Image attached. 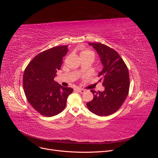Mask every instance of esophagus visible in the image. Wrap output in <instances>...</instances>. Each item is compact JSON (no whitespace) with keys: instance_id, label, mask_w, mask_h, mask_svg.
<instances>
[{"instance_id":"1","label":"esophagus","mask_w":158,"mask_h":158,"mask_svg":"<svg viewBox=\"0 0 158 158\" xmlns=\"http://www.w3.org/2000/svg\"><path fill=\"white\" fill-rule=\"evenodd\" d=\"M76 89H77V91H78V92H80V93H81V94H83V93H84V92H85V89H82V88H77Z\"/></svg>"}]
</instances>
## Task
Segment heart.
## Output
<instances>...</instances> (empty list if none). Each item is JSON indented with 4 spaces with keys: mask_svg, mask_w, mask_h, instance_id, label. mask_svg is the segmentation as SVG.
I'll return each instance as SVG.
<instances>
[{
    "mask_svg": "<svg viewBox=\"0 0 158 158\" xmlns=\"http://www.w3.org/2000/svg\"><path fill=\"white\" fill-rule=\"evenodd\" d=\"M82 55H89V56H92L93 58L94 59V52L92 51H82L80 53V56H82Z\"/></svg>",
    "mask_w": 158,
    "mask_h": 158,
    "instance_id": "obj_1",
    "label": "heart"
}]
</instances>
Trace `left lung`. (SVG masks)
Returning a JSON list of instances; mask_svg holds the SVG:
<instances>
[{
	"label": "left lung",
	"mask_w": 158,
	"mask_h": 158,
	"mask_svg": "<svg viewBox=\"0 0 158 158\" xmlns=\"http://www.w3.org/2000/svg\"><path fill=\"white\" fill-rule=\"evenodd\" d=\"M98 53L103 66L98 74L99 82L105 87L103 92H95L94 99L87 103L89 111L99 116H108L121 107L128 94L130 87L128 70L118 52L100 43H88Z\"/></svg>",
	"instance_id": "1"
}]
</instances>
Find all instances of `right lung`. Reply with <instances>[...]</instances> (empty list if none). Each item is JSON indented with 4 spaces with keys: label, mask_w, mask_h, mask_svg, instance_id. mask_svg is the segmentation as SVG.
Here are the masks:
<instances>
[{
    "label": "right lung",
    "mask_w": 158,
    "mask_h": 158,
    "mask_svg": "<svg viewBox=\"0 0 158 158\" xmlns=\"http://www.w3.org/2000/svg\"><path fill=\"white\" fill-rule=\"evenodd\" d=\"M68 45L56 46L40 52L28 64L23 76V87L27 101L45 117L59 114L66 107L73 89L63 87L54 78L60 69Z\"/></svg>",
    "instance_id": "add662e5"
}]
</instances>
